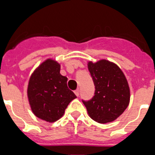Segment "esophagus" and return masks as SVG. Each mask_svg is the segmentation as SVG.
<instances>
[{
  "mask_svg": "<svg viewBox=\"0 0 155 155\" xmlns=\"http://www.w3.org/2000/svg\"><path fill=\"white\" fill-rule=\"evenodd\" d=\"M74 94H76L77 96H78V95H79V90L78 89L75 90V91H74Z\"/></svg>",
  "mask_w": 155,
  "mask_h": 155,
  "instance_id": "1",
  "label": "esophagus"
}]
</instances>
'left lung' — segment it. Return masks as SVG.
Returning <instances> with one entry per match:
<instances>
[{
  "label": "left lung",
  "mask_w": 155,
  "mask_h": 155,
  "mask_svg": "<svg viewBox=\"0 0 155 155\" xmlns=\"http://www.w3.org/2000/svg\"><path fill=\"white\" fill-rule=\"evenodd\" d=\"M87 68L95 86L90 101H83L88 116L98 124L110 123L121 116L130 99L128 81L119 66L102 59L88 61Z\"/></svg>",
  "instance_id": "left-lung-1"
}]
</instances>
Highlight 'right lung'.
I'll use <instances>...</instances> for the list:
<instances>
[{"label":"right lung","mask_w":155,"mask_h":155,"mask_svg":"<svg viewBox=\"0 0 155 155\" xmlns=\"http://www.w3.org/2000/svg\"><path fill=\"white\" fill-rule=\"evenodd\" d=\"M60 71L61 64L46 59L35 68L28 81L27 96L31 112L48 123L60 120L70 102L77 98L68 87V78Z\"/></svg>","instance_id":"add662e5"}]
</instances>
